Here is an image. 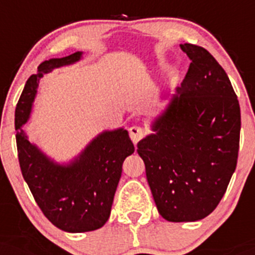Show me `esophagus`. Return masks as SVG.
Wrapping results in <instances>:
<instances>
[{
  "mask_svg": "<svg viewBox=\"0 0 255 255\" xmlns=\"http://www.w3.org/2000/svg\"><path fill=\"white\" fill-rule=\"evenodd\" d=\"M144 135H145V132H144V129L140 126H132L129 128V137L134 144L139 142Z\"/></svg>",
  "mask_w": 255,
  "mask_h": 255,
  "instance_id": "1",
  "label": "esophagus"
}]
</instances>
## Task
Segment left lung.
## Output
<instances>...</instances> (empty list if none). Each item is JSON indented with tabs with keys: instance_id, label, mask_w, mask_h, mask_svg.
Masks as SVG:
<instances>
[{
	"instance_id": "obj_1",
	"label": "left lung",
	"mask_w": 255,
	"mask_h": 255,
	"mask_svg": "<svg viewBox=\"0 0 255 255\" xmlns=\"http://www.w3.org/2000/svg\"><path fill=\"white\" fill-rule=\"evenodd\" d=\"M180 47L191 60L189 70L137 151L161 217L195 222L217 207L235 173L241 109L227 74L206 49Z\"/></svg>"
}]
</instances>
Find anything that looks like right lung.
<instances>
[{
    "label": "right lung",
    "mask_w": 255,
    "mask_h": 255,
    "mask_svg": "<svg viewBox=\"0 0 255 255\" xmlns=\"http://www.w3.org/2000/svg\"><path fill=\"white\" fill-rule=\"evenodd\" d=\"M81 58L82 51H76L65 58L43 61L37 74L25 82L14 115L22 175L45 217L69 233L99 230L107 222L122 164L134 151L123 128L104 130L78 156L63 164L49 158L28 140L23 126L29 120L40 78L54 69L75 64Z\"/></svg>",
    "instance_id": "obj_1"
}]
</instances>
